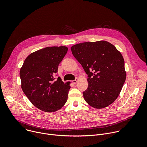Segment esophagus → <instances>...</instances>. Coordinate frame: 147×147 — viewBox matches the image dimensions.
<instances>
[{
    "label": "esophagus",
    "instance_id": "obj_1",
    "mask_svg": "<svg viewBox=\"0 0 147 147\" xmlns=\"http://www.w3.org/2000/svg\"><path fill=\"white\" fill-rule=\"evenodd\" d=\"M77 80H78V78H76L74 80H73L72 82H73V83L74 84H77Z\"/></svg>",
    "mask_w": 147,
    "mask_h": 147
}]
</instances>
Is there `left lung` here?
Listing matches in <instances>:
<instances>
[{"mask_svg":"<svg viewBox=\"0 0 147 147\" xmlns=\"http://www.w3.org/2000/svg\"><path fill=\"white\" fill-rule=\"evenodd\" d=\"M88 74L85 100L96 109L105 108L118 97L126 78L124 61L116 47L105 40L86 42L71 48Z\"/></svg>","mask_w":147,"mask_h":147,"instance_id":"1","label":"left lung"}]
</instances>
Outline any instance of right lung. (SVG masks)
I'll return each mask as SVG.
<instances>
[{"mask_svg": "<svg viewBox=\"0 0 147 147\" xmlns=\"http://www.w3.org/2000/svg\"><path fill=\"white\" fill-rule=\"evenodd\" d=\"M66 47L38 50L26 59L20 69L23 91L34 105L46 112L59 110L66 103L70 86L58 77V66L67 53Z\"/></svg>", "mask_w": 147, "mask_h": 147, "instance_id": "1", "label": "right lung"}]
</instances>
